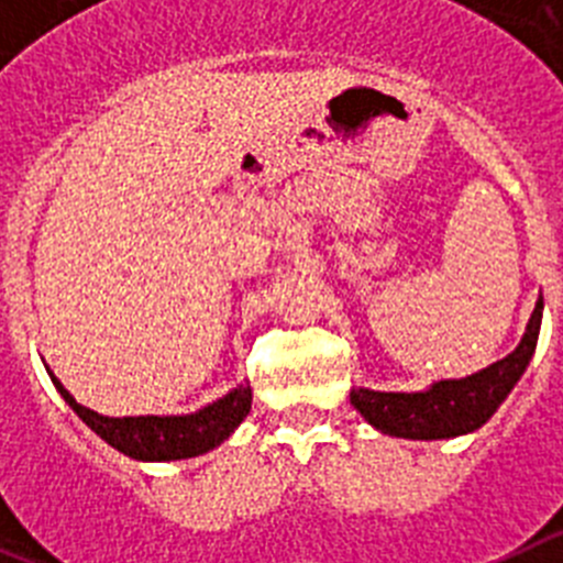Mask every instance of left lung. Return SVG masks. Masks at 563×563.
<instances>
[{
    "label": "left lung",
    "mask_w": 563,
    "mask_h": 563,
    "mask_svg": "<svg viewBox=\"0 0 563 563\" xmlns=\"http://www.w3.org/2000/svg\"><path fill=\"white\" fill-rule=\"evenodd\" d=\"M541 312L544 301L539 298L519 346L476 375L460 380H437L426 391H375L357 386L350 395L352 406L377 431L402 440H449V437L471 434L494 417V411L525 375L539 343Z\"/></svg>",
    "instance_id": "left-lung-1"
}]
</instances>
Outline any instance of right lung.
<instances>
[{
	"label": "right lung",
	"instance_id": "right-lung-1",
	"mask_svg": "<svg viewBox=\"0 0 563 563\" xmlns=\"http://www.w3.org/2000/svg\"><path fill=\"white\" fill-rule=\"evenodd\" d=\"M49 377L56 383L58 395L69 402V409L76 411L89 429L96 431L101 440H107L112 449L141 462L188 460V456L213 451L233 434L239 422L245 420L253 400L251 383H239L236 389H231L220 400L208 402L206 409L194 411V415L103 417L76 402V397L64 389L62 380L53 372H49Z\"/></svg>",
	"mask_w": 563,
	"mask_h": 563
}]
</instances>
